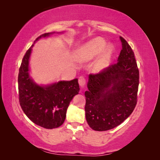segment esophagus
Segmentation results:
<instances>
[{
	"mask_svg": "<svg viewBox=\"0 0 160 160\" xmlns=\"http://www.w3.org/2000/svg\"><path fill=\"white\" fill-rule=\"evenodd\" d=\"M78 83H79L80 86L84 88L85 87V84H86V80H85V78L82 76H80L79 78H78Z\"/></svg>",
	"mask_w": 160,
	"mask_h": 160,
	"instance_id": "1",
	"label": "esophagus"
}]
</instances>
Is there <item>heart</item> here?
I'll return each instance as SVG.
<instances>
[{
  "mask_svg": "<svg viewBox=\"0 0 160 160\" xmlns=\"http://www.w3.org/2000/svg\"><path fill=\"white\" fill-rule=\"evenodd\" d=\"M106 43V40L102 37H97L91 40L78 49V59L82 61L90 60L102 51L100 56L94 64V69L97 72H100L106 69L115 49L113 44L109 43L105 46Z\"/></svg>",
  "mask_w": 160,
  "mask_h": 160,
  "instance_id": "1",
  "label": "heart"
}]
</instances>
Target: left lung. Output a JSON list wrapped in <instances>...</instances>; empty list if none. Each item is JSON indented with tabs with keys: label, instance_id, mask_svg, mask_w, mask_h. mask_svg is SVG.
I'll return each instance as SVG.
<instances>
[{
	"label": "left lung",
	"instance_id": "8db88e82",
	"mask_svg": "<svg viewBox=\"0 0 160 160\" xmlns=\"http://www.w3.org/2000/svg\"><path fill=\"white\" fill-rule=\"evenodd\" d=\"M118 62L90 74L86 97V120L95 131H104L122 123L137 104L139 70L134 52L122 37Z\"/></svg>",
	"mask_w": 160,
	"mask_h": 160
}]
</instances>
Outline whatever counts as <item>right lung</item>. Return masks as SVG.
<instances>
[{
    "mask_svg": "<svg viewBox=\"0 0 160 160\" xmlns=\"http://www.w3.org/2000/svg\"><path fill=\"white\" fill-rule=\"evenodd\" d=\"M55 33L40 35L34 43L41 38ZM33 46L27 51L19 69L20 105L24 113L34 124L48 129L58 128L64 123L70 102L74 96L79 93L78 79L59 81L47 85L36 84L29 75V58Z\"/></svg>",
    "mask_w": 160,
    "mask_h": 160,
    "instance_id": "obj_1",
    "label": "right lung"
}]
</instances>
